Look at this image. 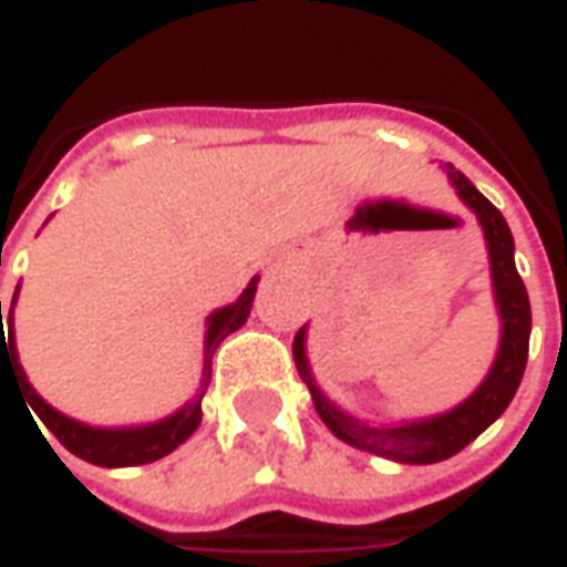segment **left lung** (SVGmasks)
Returning a JSON list of instances; mask_svg holds the SVG:
<instances>
[{"label":"left lung","mask_w":567,"mask_h":567,"mask_svg":"<svg viewBox=\"0 0 567 567\" xmlns=\"http://www.w3.org/2000/svg\"><path fill=\"white\" fill-rule=\"evenodd\" d=\"M446 175H450L455 194L471 206L476 221L483 227L488 264H492V288H495V307H498L501 316V346L483 385L464 404L452 406L450 413L392 427L364 425L361 419L349 416L340 406H333L312 380L307 364V328H300L295 337V364L309 385V394H312V404L319 410L321 422L331 427L337 437L352 443L358 450L377 452V455L406 464L443 462V458H452L455 452H462L471 440L480 437L507 410L519 382H523L525 361H528L532 307H528V291H525L523 279L516 272V264H513L511 227L504 221V215L452 163H446Z\"/></svg>","instance_id":"left-lung-1"}]
</instances>
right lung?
<instances>
[{"label": "right lung", "instance_id": "obj_1", "mask_svg": "<svg viewBox=\"0 0 567 567\" xmlns=\"http://www.w3.org/2000/svg\"><path fill=\"white\" fill-rule=\"evenodd\" d=\"M255 291H258V276L248 282V288L239 295L236 303L218 309L209 316V331H206V358H203V380H199V392L187 401L178 413L161 419L154 425H140V427H91L81 425L75 419L56 413L54 406L44 404L42 398L35 394L30 382H27V373L20 368L18 349H14V321H11V312H14V300H18V291H14V300H11V312L6 316L9 324V343H4V324H2V300H0V377L2 370H11V377L20 382V392L27 398V410H32L35 416L42 419L44 425L51 427L63 446H66L72 455H79L84 462L100 464V467H133V464H148L157 462L163 455H169L175 446H182L194 431H197L199 419H203V394H206V385H209L212 377V355L215 349L221 346L224 337H230L234 331H239L246 324L248 312H251V300H255Z\"/></svg>", "mask_w": 567, "mask_h": 567}]
</instances>
